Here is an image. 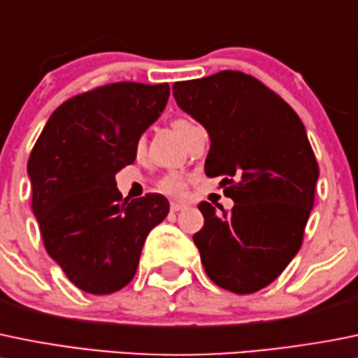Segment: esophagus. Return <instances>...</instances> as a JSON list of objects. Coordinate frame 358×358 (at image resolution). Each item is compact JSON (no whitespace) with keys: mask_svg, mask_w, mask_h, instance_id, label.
<instances>
[{"mask_svg":"<svg viewBox=\"0 0 358 358\" xmlns=\"http://www.w3.org/2000/svg\"><path fill=\"white\" fill-rule=\"evenodd\" d=\"M185 206H187L185 203H175V201H173L171 206H169V208H171V211H180V210H183Z\"/></svg>","mask_w":358,"mask_h":358,"instance_id":"1","label":"esophagus"}]
</instances>
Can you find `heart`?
I'll return each mask as SVG.
<instances>
[{
	"label": "heart",
	"instance_id": "1",
	"mask_svg": "<svg viewBox=\"0 0 358 358\" xmlns=\"http://www.w3.org/2000/svg\"><path fill=\"white\" fill-rule=\"evenodd\" d=\"M189 126H192V124H190L189 120H183V119H178L173 122V129H175L178 134ZM138 147L141 148V143L138 145ZM161 189L164 190L166 194H171V196H180V194L185 192V180H183V176L178 175V173H171V175L162 178Z\"/></svg>",
	"mask_w": 358,
	"mask_h": 358
}]
</instances>
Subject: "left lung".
<instances>
[{
  "label": "left lung",
  "mask_w": 358,
  "mask_h": 358,
  "mask_svg": "<svg viewBox=\"0 0 358 358\" xmlns=\"http://www.w3.org/2000/svg\"><path fill=\"white\" fill-rule=\"evenodd\" d=\"M176 105L210 134L204 173L220 182L232 210L203 201L194 234L204 271L234 294L275 282L299 252L315 203L318 164L297 113L264 83L220 71L173 85Z\"/></svg>",
  "instance_id": "1"
}]
</instances>
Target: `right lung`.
Returning <instances> with one entry per match:
<instances>
[{"instance_id":"obj_1","label":"right lung","mask_w":358,"mask_h":358,"mask_svg":"<svg viewBox=\"0 0 358 358\" xmlns=\"http://www.w3.org/2000/svg\"><path fill=\"white\" fill-rule=\"evenodd\" d=\"M168 98V83L98 87L62 103L34 143L27 161L33 213L48 255L83 292L126 287L148 232L168 215L164 196L122 199L115 182Z\"/></svg>"}]
</instances>
